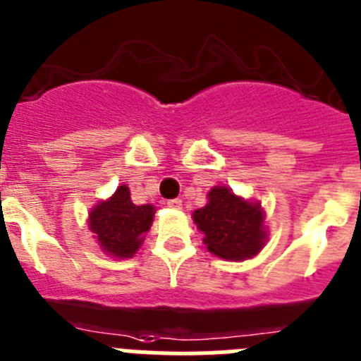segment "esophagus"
Wrapping results in <instances>:
<instances>
[{
  "label": "esophagus",
  "mask_w": 361,
  "mask_h": 361,
  "mask_svg": "<svg viewBox=\"0 0 361 361\" xmlns=\"http://www.w3.org/2000/svg\"><path fill=\"white\" fill-rule=\"evenodd\" d=\"M181 204H183V201L178 200V197L167 201V207H171V209H181Z\"/></svg>",
  "instance_id": "esophagus-1"
}]
</instances>
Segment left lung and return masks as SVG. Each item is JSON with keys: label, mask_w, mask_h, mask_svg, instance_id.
Returning <instances> with one entry per match:
<instances>
[{"label": "left lung", "mask_w": 361, "mask_h": 361, "mask_svg": "<svg viewBox=\"0 0 361 361\" xmlns=\"http://www.w3.org/2000/svg\"><path fill=\"white\" fill-rule=\"evenodd\" d=\"M204 233V245L226 261H245L264 246V214L259 203H250L226 187H214L209 203L192 214Z\"/></svg>", "instance_id": "left-lung-1"}]
</instances>
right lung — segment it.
<instances>
[{
  "mask_svg": "<svg viewBox=\"0 0 361 361\" xmlns=\"http://www.w3.org/2000/svg\"><path fill=\"white\" fill-rule=\"evenodd\" d=\"M154 207L135 204L126 185H120L108 201H102L90 214V228L104 252L115 257H133L151 228Z\"/></svg>",
  "mask_w": 361,
  "mask_h": 361,
  "instance_id": "add662e5",
  "label": "right lung"
}]
</instances>
